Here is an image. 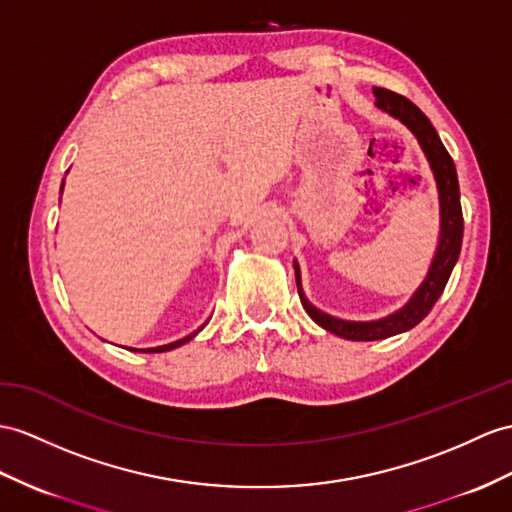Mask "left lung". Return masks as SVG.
Returning <instances> with one entry per match:
<instances>
[{"instance_id":"obj_1","label":"left lung","mask_w":512,"mask_h":512,"mask_svg":"<svg viewBox=\"0 0 512 512\" xmlns=\"http://www.w3.org/2000/svg\"><path fill=\"white\" fill-rule=\"evenodd\" d=\"M373 95H376V106L382 112H386V115H391L397 121H402L404 126L417 136L423 154H426L430 162V169L436 180V189H439L441 232H439V245H436L430 269L426 273V278H423V282L419 284V289L410 295V299L400 310H395V313L386 315L382 319H373V321L339 319L323 313V310L310 304L302 289V276H299V265L295 260L293 263L295 282H297V293H299V299H302L304 310L310 315V319L317 323V326L347 341H380L415 328L417 323L430 313L432 306L436 304V299L441 297L458 260L460 245H463V210H460V189H458L456 167H454L452 156L447 154V149L443 147L430 119L423 115V112L410 102V99L397 95L393 91L378 89L376 86V89H373Z\"/></svg>"}]
</instances>
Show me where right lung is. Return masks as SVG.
Instances as JSON below:
<instances>
[{
	"instance_id": "add662e5",
	"label": "right lung",
	"mask_w": 512,
	"mask_h": 512,
	"mask_svg": "<svg viewBox=\"0 0 512 512\" xmlns=\"http://www.w3.org/2000/svg\"><path fill=\"white\" fill-rule=\"evenodd\" d=\"M62 186H65V182H62ZM60 193H62V189H60ZM206 326V323H204ZM202 326V328H204ZM199 328V330H202ZM197 330V332H199ZM197 332H193V334H189V336H184V339H180V341H173V343H167V345H158V347H147V350H132V352H145V354H158V352H169V350H176V347H180V345H184L186 341H191L193 336L197 334Z\"/></svg>"
}]
</instances>
